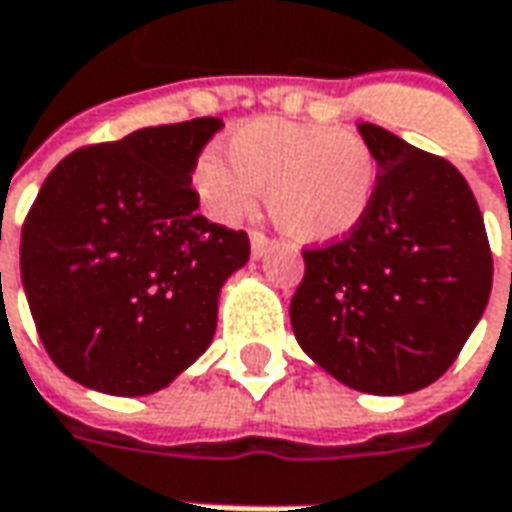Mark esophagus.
<instances>
[{
    "instance_id": "esophagus-1",
    "label": "esophagus",
    "mask_w": 512,
    "mask_h": 512,
    "mask_svg": "<svg viewBox=\"0 0 512 512\" xmlns=\"http://www.w3.org/2000/svg\"><path fill=\"white\" fill-rule=\"evenodd\" d=\"M274 243L263 232H252V257L255 260H263V257L269 255V249H272Z\"/></svg>"
}]
</instances>
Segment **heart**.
Returning a JSON list of instances; mask_svg holds the SVG:
<instances>
[{"mask_svg": "<svg viewBox=\"0 0 512 512\" xmlns=\"http://www.w3.org/2000/svg\"><path fill=\"white\" fill-rule=\"evenodd\" d=\"M226 158L203 155L192 181L223 221L252 215L266 192L272 223L294 243L348 238L377 198V158L351 130L255 118L226 138Z\"/></svg>", "mask_w": 512, "mask_h": 512, "instance_id": "b5f03b06", "label": "heart"}]
</instances>
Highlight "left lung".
Here are the masks:
<instances>
[{"label":"left lung","instance_id":"obj_1","mask_svg":"<svg viewBox=\"0 0 512 512\" xmlns=\"http://www.w3.org/2000/svg\"><path fill=\"white\" fill-rule=\"evenodd\" d=\"M377 198L340 243L303 252L289 317L300 348L362 394L399 397L448 371L482 320L493 257L479 203L450 161L377 124Z\"/></svg>","mask_w":512,"mask_h":512}]
</instances>
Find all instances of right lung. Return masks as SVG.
<instances>
[{
    "label": "right lung",
    "mask_w": 512,
    "mask_h": 512,
    "mask_svg": "<svg viewBox=\"0 0 512 512\" xmlns=\"http://www.w3.org/2000/svg\"><path fill=\"white\" fill-rule=\"evenodd\" d=\"M221 118L141 127L67 155L22 229V286L50 360L113 397L167 388L209 348L249 238L198 215L192 172Z\"/></svg>",
    "instance_id": "add662e5"
}]
</instances>
